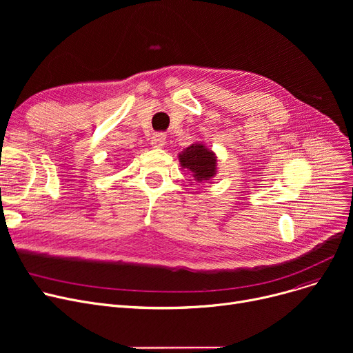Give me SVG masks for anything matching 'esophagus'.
Listing matches in <instances>:
<instances>
[{
	"mask_svg": "<svg viewBox=\"0 0 353 353\" xmlns=\"http://www.w3.org/2000/svg\"><path fill=\"white\" fill-rule=\"evenodd\" d=\"M164 143H165V134H163V133H156V134H153L150 144H152L154 148H161V147L164 145Z\"/></svg>",
	"mask_w": 353,
	"mask_h": 353,
	"instance_id": "esophagus-1",
	"label": "esophagus"
}]
</instances>
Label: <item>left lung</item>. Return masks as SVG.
Masks as SVG:
<instances>
[{
    "label": "left lung",
    "instance_id": "1",
    "mask_svg": "<svg viewBox=\"0 0 353 353\" xmlns=\"http://www.w3.org/2000/svg\"><path fill=\"white\" fill-rule=\"evenodd\" d=\"M179 161L197 183H209L217 173V157L203 143H193L184 148L179 154Z\"/></svg>",
    "mask_w": 353,
    "mask_h": 353
}]
</instances>
